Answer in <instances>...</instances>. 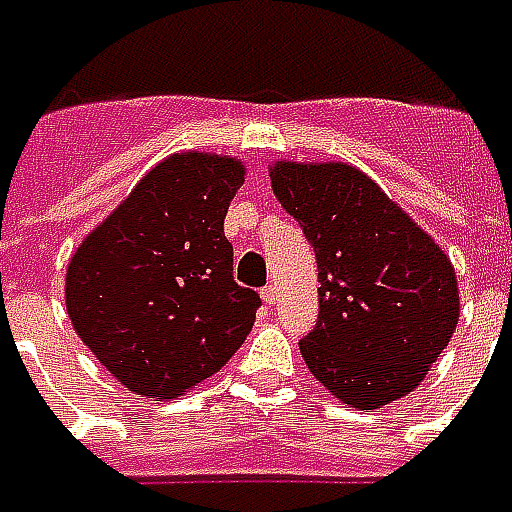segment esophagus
Returning <instances> with one entry per match:
<instances>
[{
	"mask_svg": "<svg viewBox=\"0 0 512 512\" xmlns=\"http://www.w3.org/2000/svg\"><path fill=\"white\" fill-rule=\"evenodd\" d=\"M263 301H266L268 306H276V301H279V290H276L274 285L263 287Z\"/></svg>",
	"mask_w": 512,
	"mask_h": 512,
	"instance_id": "obj_1",
	"label": "esophagus"
}]
</instances>
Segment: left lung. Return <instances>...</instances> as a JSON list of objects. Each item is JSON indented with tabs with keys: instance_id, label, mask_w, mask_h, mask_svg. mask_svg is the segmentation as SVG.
I'll return each instance as SVG.
<instances>
[{
	"instance_id": "8db88e82",
	"label": "left lung",
	"mask_w": 512,
	"mask_h": 512,
	"mask_svg": "<svg viewBox=\"0 0 512 512\" xmlns=\"http://www.w3.org/2000/svg\"><path fill=\"white\" fill-rule=\"evenodd\" d=\"M271 187L317 257V323L298 342L331 396L377 410L418 385L458 323L448 255L366 173L276 162Z\"/></svg>"
}]
</instances>
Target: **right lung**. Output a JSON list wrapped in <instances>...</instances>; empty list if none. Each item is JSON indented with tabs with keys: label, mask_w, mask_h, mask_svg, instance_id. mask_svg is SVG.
I'll list each match as a JSON object with an SVG mask.
<instances>
[{
	"label": "right lung",
	"mask_w": 512,
	"mask_h": 512,
	"mask_svg": "<svg viewBox=\"0 0 512 512\" xmlns=\"http://www.w3.org/2000/svg\"><path fill=\"white\" fill-rule=\"evenodd\" d=\"M241 184L233 157L173 154L75 249L67 314L94 358L138 396H181L217 374L255 325L260 295L236 285L225 238Z\"/></svg>",
	"instance_id": "obj_1"
}]
</instances>
